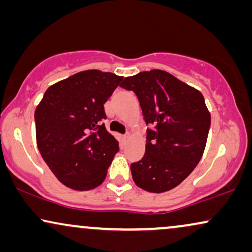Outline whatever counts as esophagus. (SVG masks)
<instances>
[{"instance_id":"1","label":"esophagus","mask_w":252,"mask_h":252,"mask_svg":"<svg viewBox=\"0 0 252 252\" xmlns=\"http://www.w3.org/2000/svg\"><path fill=\"white\" fill-rule=\"evenodd\" d=\"M123 137H124V140H127V139H128V137H129V133H126L125 135H124Z\"/></svg>"}]
</instances>
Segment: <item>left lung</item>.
<instances>
[{"label":"left lung","instance_id":"8db88e82","mask_svg":"<svg viewBox=\"0 0 252 252\" xmlns=\"http://www.w3.org/2000/svg\"><path fill=\"white\" fill-rule=\"evenodd\" d=\"M120 87L139 98L147 125L146 154L130 164L137 187L164 192L180 185L194 171L204 153L211 116L204 97L161 70L125 78Z\"/></svg>","mask_w":252,"mask_h":252}]
</instances>
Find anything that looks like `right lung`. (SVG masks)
Masks as SVG:
<instances>
[{"label": "right lung", "instance_id": "right-lung-1", "mask_svg": "<svg viewBox=\"0 0 252 252\" xmlns=\"http://www.w3.org/2000/svg\"><path fill=\"white\" fill-rule=\"evenodd\" d=\"M123 77L88 70L50 86L36 106V143L56 178L74 190H91L104 181L118 153L106 130L104 103Z\"/></svg>", "mask_w": 252, "mask_h": 252}]
</instances>
